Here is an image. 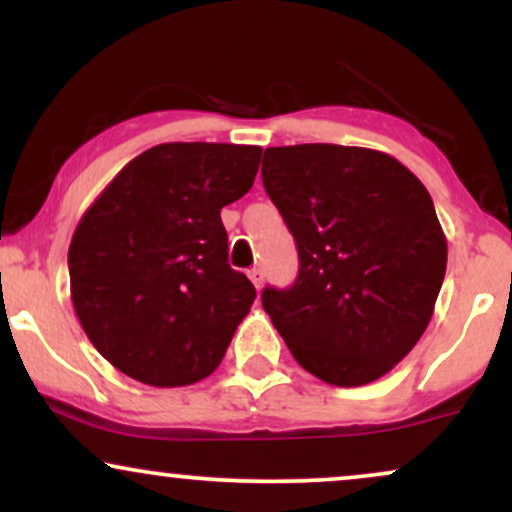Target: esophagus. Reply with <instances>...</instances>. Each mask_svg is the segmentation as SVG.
I'll list each match as a JSON object with an SVG mask.
<instances>
[{"label": "esophagus", "instance_id": "obj_1", "mask_svg": "<svg viewBox=\"0 0 512 512\" xmlns=\"http://www.w3.org/2000/svg\"><path fill=\"white\" fill-rule=\"evenodd\" d=\"M248 276H250V281H252V284H255V286H257V289H260V286H262V279H264L262 269L252 267V269H250V272H248Z\"/></svg>", "mask_w": 512, "mask_h": 512}]
</instances>
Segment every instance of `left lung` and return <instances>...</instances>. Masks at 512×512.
<instances>
[{"label": "left lung", "mask_w": 512, "mask_h": 512, "mask_svg": "<svg viewBox=\"0 0 512 512\" xmlns=\"http://www.w3.org/2000/svg\"><path fill=\"white\" fill-rule=\"evenodd\" d=\"M264 158V190L301 257L291 289L262 291L272 325L325 383L383 378L426 332L448 264L424 182L363 146H272Z\"/></svg>", "instance_id": "1"}]
</instances>
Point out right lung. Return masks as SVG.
<instances>
[{"label": "right lung", "instance_id": "add662e5", "mask_svg": "<svg viewBox=\"0 0 512 512\" xmlns=\"http://www.w3.org/2000/svg\"><path fill=\"white\" fill-rule=\"evenodd\" d=\"M260 146L170 142L127 163L76 223L72 303L117 370L182 387L219 368L255 301L228 267L221 209L250 190Z\"/></svg>", "mask_w": 512, "mask_h": 512}]
</instances>
